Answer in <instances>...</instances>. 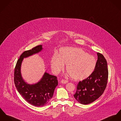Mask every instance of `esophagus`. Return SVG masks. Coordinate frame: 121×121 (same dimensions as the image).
I'll return each instance as SVG.
<instances>
[{"mask_svg":"<svg viewBox=\"0 0 121 121\" xmlns=\"http://www.w3.org/2000/svg\"><path fill=\"white\" fill-rule=\"evenodd\" d=\"M68 82V81L65 80H64V79H62V80L61 81V82L63 84H66Z\"/></svg>","mask_w":121,"mask_h":121,"instance_id":"34e87169","label":"esophagus"}]
</instances>
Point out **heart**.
<instances>
[{"instance_id":"heart-1","label":"heart","mask_w":121,"mask_h":121,"mask_svg":"<svg viewBox=\"0 0 121 121\" xmlns=\"http://www.w3.org/2000/svg\"><path fill=\"white\" fill-rule=\"evenodd\" d=\"M65 64H66V71L73 79L82 80L92 74L96 61L93 56L80 48L64 47L61 49L59 55L55 54L52 58L51 67L54 73L63 70Z\"/></svg>"}]
</instances>
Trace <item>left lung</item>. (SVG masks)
<instances>
[{"label":"left lung","instance_id":"1","mask_svg":"<svg viewBox=\"0 0 121 121\" xmlns=\"http://www.w3.org/2000/svg\"><path fill=\"white\" fill-rule=\"evenodd\" d=\"M96 65L92 74L78 84L74 95L76 100L82 104H88L97 99L103 94L107 84V63L104 56L97 53Z\"/></svg>","mask_w":121,"mask_h":121}]
</instances>
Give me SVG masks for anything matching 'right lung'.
<instances>
[{
	"label": "right lung",
	"mask_w": 121,
	"mask_h": 121,
	"mask_svg": "<svg viewBox=\"0 0 121 121\" xmlns=\"http://www.w3.org/2000/svg\"><path fill=\"white\" fill-rule=\"evenodd\" d=\"M43 49L40 45L24 52L17 60L14 70V81L18 92L27 102L37 107L44 106L50 102L58 85L57 78L45 72L38 82L29 84L22 78L21 67L24 58L39 53Z\"/></svg>",
	"instance_id": "add662e5"
}]
</instances>
